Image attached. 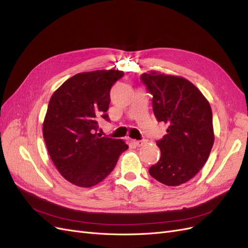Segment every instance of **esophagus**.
<instances>
[{"label":"esophagus","instance_id":"34e87169","mask_svg":"<svg viewBox=\"0 0 248 248\" xmlns=\"http://www.w3.org/2000/svg\"><path fill=\"white\" fill-rule=\"evenodd\" d=\"M145 142H146L145 140H135L134 141V144H135L136 146H142Z\"/></svg>","mask_w":248,"mask_h":248}]
</instances>
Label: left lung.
<instances>
[{
    "label": "left lung",
    "mask_w": 248,
    "mask_h": 248,
    "mask_svg": "<svg viewBox=\"0 0 248 248\" xmlns=\"http://www.w3.org/2000/svg\"><path fill=\"white\" fill-rule=\"evenodd\" d=\"M141 80L153 94V111L167 124L157 141L161 157L148 172L166 186L187 183L206 163L214 143L212 109L194 84L180 76L151 70Z\"/></svg>",
    "instance_id": "1"
}]
</instances>
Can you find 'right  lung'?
<instances>
[{"label": "right lung", "mask_w": 248, "mask_h": 248, "mask_svg": "<svg viewBox=\"0 0 248 248\" xmlns=\"http://www.w3.org/2000/svg\"><path fill=\"white\" fill-rule=\"evenodd\" d=\"M123 76L115 69L77 74L49 100L42 124L47 152L60 174L78 187H93L107 178L128 150L124 141L97 133L98 120H109L112 85Z\"/></svg>", "instance_id": "add662e5"}]
</instances>
